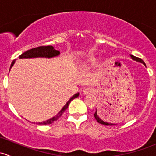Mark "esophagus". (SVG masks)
<instances>
[{
    "mask_svg": "<svg viewBox=\"0 0 156 156\" xmlns=\"http://www.w3.org/2000/svg\"><path fill=\"white\" fill-rule=\"evenodd\" d=\"M84 94H94L95 92V90H94V88H91V87H87L86 89L84 90Z\"/></svg>",
    "mask_w": 156,
    "mask_h": 156,
    "instance_id": "34e87169",
    "label": "esophagus"
}]
</instances>
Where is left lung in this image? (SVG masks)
I'll return each instance as SVG.
<instances>
[{
  "label": "left lung",
  "instance_id": "1",
  "mask_svg": "<svg viewBox=\"0 0 156 156\" xmlns=\"http://www.w3.org/2000/svg\"><path fill=\"white\" fill-rule=\"evenodd\" d=\"M130 56H131V58L133 59V60H136V61H137V62H142L143 64H144V65H146L145 62H144V60H143L142 59H140V58L136 57V56H133V55H130ZM94 117H95V119H96V120H97V122H98V123L101 124V125H113V124L108 123V122H103V121L102 120V119H100V117H99V116L97 115V111H96V112L94 113Z\"/></svg>",
  "mask_w": 156,
  "mask_h": 156
}]
</instances>
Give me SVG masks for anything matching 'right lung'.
I'll return each mask as SVG.
<instances>
[{
	"label": "right lung",
	"instance_id": "1",
	"mask_svg": "<svg viewBox=\"0 0 156 156\" xmlns=\"http://www.w3.org/2000/svg\"><path fill=\"white\" fill-rule=\"evenodd\" d=\"M59 54V50H56L53 48V46H41L38 47V48H32L31 50H27L25 53H23V54H21L20 56V58H32V57H53V56H58ZM16 60V59H14L13 61L12 62L10 66V69L12 68V66H13V64L15 63ZM79 96V94H76L69 100L68 102L66 103V104L64 106V107L61 109V111L56 115L55 117L52 118V119H49V120L46 121V122H39L38 125H50V124L53 123L54 122L57 121L59 118L62 116V115L63 114L64 112L66 111L67 108H68L69 103L70 102L72 101L73 99L77 98V97Z\"/></svg>",
	"mask_w": 156,
	"mask_h": 156
}]
</instances>
